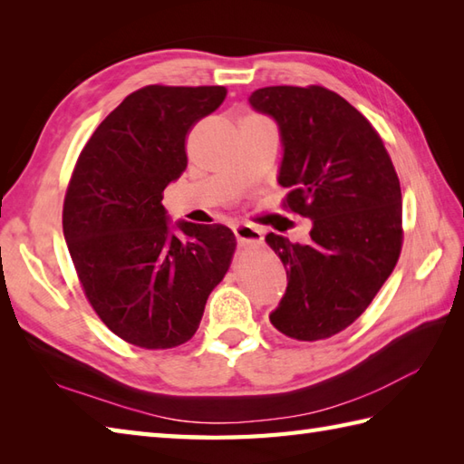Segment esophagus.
<instances>
[{"label":"esophagus","instance_id":"esophagus-1","mask_svg":"<svg viewBox=\"0 0 464 464\" xmlns=\"http://www.w3.org/2000/svg\"><path fill=\"white\" fill-rule=\"evenodd\" d=\"M233 231H235V237H237V241L241 245H249V243L259 245V243H263V233L253 225L239 223V225L233 227Z\"/></svg>","mask_w":464,"mask_h":464}]
</instances>
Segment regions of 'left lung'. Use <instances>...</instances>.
Listing matches in <instances>:
<instances>
[{"mask_svg": "<svg viewBox=\"0 0 464 464\" xmlns=\"http://www.w3.org/2000/svg\"><path fill=\"white\" fill-rule=\"evenodd\" d=\"M249 102L279 125L283 207L313 221L307 245L265 237L289 281L269 319L291 339H329L361 317L399 261L395 165L367 117L327 87H263Z\"/></svg>", "mask_w": 464, "mask_h": 464, "instance_id": "obj_1", "label": "left lung"}]
</instances>
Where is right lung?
<instances>
[{"label": "right lung", "instance_id": "obj_1", "mask_svg": "<svg viewBox=\"0 0 464 464\" xmlns=\"http://www.w3.org/2000/svg\"><path fill=\"white\" fill-rule=\"evenodd\" d=\"M225 95L221 85L130 93L93 131L69 179L63 235L77 277L105 327L135 347L189 341L231 267L229 227L181 221L179 237L161 203L187 167V135Z\"/></svg>", "mask_w": 464, "mask_h": 464}]
</instances>
